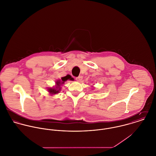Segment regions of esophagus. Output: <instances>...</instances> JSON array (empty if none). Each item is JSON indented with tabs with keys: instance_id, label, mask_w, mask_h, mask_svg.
<instances>
[{
	"instance_id": "34e87169",
	"label": "esophagus",
	"mask_w": 156,
	"mask_h": 156,
	"mask_svg": "<svg viewBox=\"0 0 156 156\" xmlns=\"http://www.w3.org/2000/svg\"><path fill=\"white\" fill-rule=\"evenodd\" d=\"M82 79H83V76H80L78 77H76V80L77 82H81L82 80Z\"/></svg>"
}]
</instances>
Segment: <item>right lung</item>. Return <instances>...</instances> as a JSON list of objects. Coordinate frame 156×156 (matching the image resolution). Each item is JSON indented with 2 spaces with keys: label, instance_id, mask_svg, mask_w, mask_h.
I'll return each instance as SVG.
<instances>
[{
  "label": "right lung",
  "instance_id": "obj_1",
  "mask_svg": "<svg viewBox=\"0 0 156 156\" xmlns=\"http://www.w3.org/2000/svg\"><path fill=\"white\" fill-rule=\"evenodd\" d=\"M68 80H74V79L69 74L66 75L65 77H61L60 79H58L55 82V85L53 87H48L47 91L51 96H54L60 93L61 90V86L62 85L64 84V83L67 81Z\"/></svg>",
  "mask_w": 156,
  "mask_h": 156
}]
</instances>
